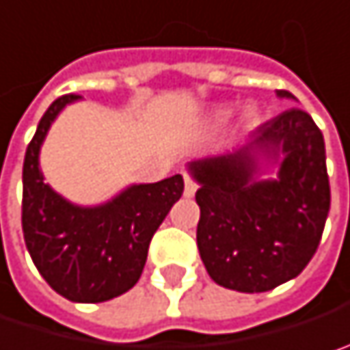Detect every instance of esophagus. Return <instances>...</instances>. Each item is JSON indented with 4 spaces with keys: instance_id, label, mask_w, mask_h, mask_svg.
<instances>
[{
    "instance_id": "obj_1",
    "label": "esophagus",
    "mask_w": 350,
    "mask_h": 350,
    "mask_svg": "<svg viewBox=\"0 0 350 350\" xmlns=\"http://www.w3.org/2000/svg\"><path fill=\"white\" fill-rule=\"evenodd\" d=\"M196 190H198V184H196L190 176L184 174V196H186V198H192V196L196 194Z\"/></svg>"
}]
</instances>
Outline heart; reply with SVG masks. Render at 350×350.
<instances>
[{"instance_id":"1","label":"heart","mask_w":350,"mask_h":350,"mask_svg":"<svg viewBox=\"0 0 350 350\" xmlns=\"http://www.w3.org/2000/svg\"><path fill=\"white\" fill-rule=\"evenodd\" d=\"M228 116H230V111L228 110H216L212 113V124L214 126H220V124H224L226 120H228ZM256 122H258V110L254 108V106H246L244 111H242V120H240V124H242V128H246V130H250L252 126H256Z\"/></svg>"}]
</instances>
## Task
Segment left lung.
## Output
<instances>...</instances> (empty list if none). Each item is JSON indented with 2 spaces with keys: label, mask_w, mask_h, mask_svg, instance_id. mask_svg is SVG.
Listing matches in <instances>:
<instances>
[{
  "label": "left lung",
  "mask_w": 350,
  "mask_h": 350,
  "mask_svg": "<svg viewBox=\"0 0 350 350\" xmlns=\"http://www.w3.org/2000/svg\"><path fill=\"white\" fill-rule=\"evenodd\" d=\"M276 98L297 100L286 90ZM186 170L200 186L196 242L216 284L267 293L310 262L331 188L325 140L306 111L288 108L237 148L194 158Z\"/></svg>",
  "instance_id": "obj_1"
}]
</instances>
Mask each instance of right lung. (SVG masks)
Segmentation results:
<instances>
[{"label": "right lung", "mask_w": 350, "mask_h": 350, "mask_svg": "<svg viewBox=\"0 0 350 350\" xmlns=\"http://www.w3.org/2000/svg\"><path fill=\"white\" fill-rule=\"evenodd\" d=\"M81 96L51 102L25 150L21 226L27 252L49 286L72 302H104L140 278L148 246L184 192L182 176L130 184L113 198L83 206L55 192L44 178L40 152L53 120Z\"/></svg>", "instance_id": "right-lung-1"}]
</instances>
